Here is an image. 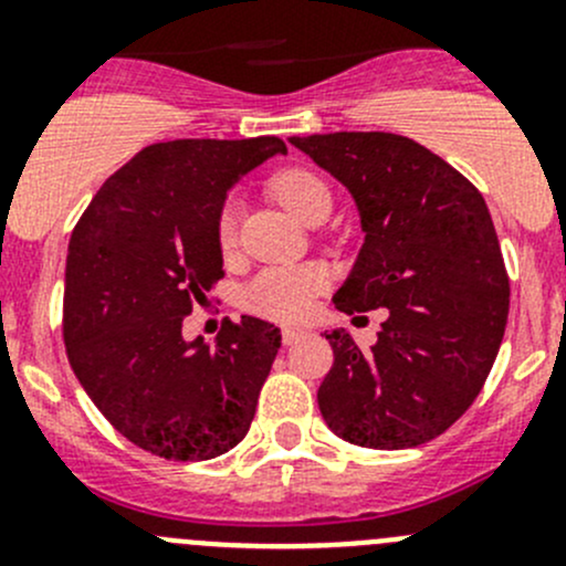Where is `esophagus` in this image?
Here are the masks:
<instances>
[{"label":"esophagus","mask_w":566,"mask_h":566,"mask_svg":"<svg viewBox=\"0 0 566 566\" xmlns=\"http://www.w3.org/2000/svg\"><path fill=\"white\" fill-rule=\"evenodd\" d=\"M298 339H304V331H301V328H282L284 345H295Z\"/></svg>","instance_id":"1"}]
</instances>
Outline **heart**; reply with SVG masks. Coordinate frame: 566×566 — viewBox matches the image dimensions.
I'll return each instance as SVG.
<instances>
[{
  "mask_svg": "<svg viewBox=\"0 0 566 566\" xmlns=\"http://www.w3.org/2000/svg\"><path fill=\"white\" fill-rule=\"evenodd\" d=\"M271 191L295 219L310 224L317 213L331 210V188L310 169H282L271 177ZM216 241L221 251H232L238 243V202L227 199L216 216ZM328 287L325 268L306 265H276L265 268L243 290V306L254 315L273 319H301L312 312L317 295Z\"/></svg>",
  "mask_w": 566,
  "mask_h": 566,
  "instance_id": "heart-1",
  "label": "heart"
}]
</instances>
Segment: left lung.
<instances>
[{
    "instance_id": "1",
    "label": "left lung",
    "mask_w": 566,
    "mask_h": 566,
    "mask_svg": "<svg viewBox=\"0 0 566 566\" xmlns=\"http://www.w3.org/2000/svg\"><path fill=\"white\" fill-rule=\"evenodd\" d=\"M353 193L364 247L334 295L345 315L389 312L361 350L331 331L325 424L356 447L410 449L447 432L482 391L510 312V276L482 193L419 142L384 130L293 136Z\"/></svg>"
}]
</instances>
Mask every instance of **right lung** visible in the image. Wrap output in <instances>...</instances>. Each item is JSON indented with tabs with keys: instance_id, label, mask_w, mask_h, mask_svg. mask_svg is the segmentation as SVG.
<instances>
[{
	"instance_id": "1",
	"label": "right lung",
	"mask_w": 566,
	"mask_h": 566,
	"mask_svg": "<svg viewBox=\"0 0 566 566\" xmlns=\"http://www.w3.org/2000/svg\"><path fill=\"white\" fill-rule=\"evenodd\" d=\"M276 153H287L279 136L158 142L108 177L71 235L67 361L108 424L158 458H219L254 419L279 328L227 319L210 347L182 339V317L224 276L227 191Z\"/></svg>"
}]
</instances>
